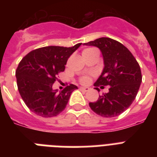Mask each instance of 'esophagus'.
Masks as SVG:
<instances>
[{
    "instance_id": "34e87169",
    "label": "esophagus",
    "mask_w": 157,
    "mask_h": 157,
    "mask_svg": "<svg viewBox=\"0 0 157 157\" xmlns=\"http://www.w3.org/2000/svg\"><path fill=\"white\" fill-rule=\"evenodd\" d=\"M80 90H81L85 91V92H87V91L90 90V88H88V87H81Z\"/></svg>"
}]
</instances>
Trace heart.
Masks as SVG:
<instances>
[{
  "instance_id": "obj_1",
  "label": "heart",
  "mask_w": 157,
  "mask_h": 157,
  "mask_svg": "<svg viewBox=\"0 0 157 157\" xmlns=\"http://www.w3.org/2000/svg\"><path fill=\"white\" fill-rule=\"evenodd\" d=\"M94 51H97L96 50L93 49V48H88V49H86V50H83V52H82V55H86V54H90V53H93ZM90 76H82L81 79H80V81H81V84H83V85H87V84L90 82Z\"/></svg>"
}]
</instances>
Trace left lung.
<instances>
[{"mask_svg": "<svg viewBox=\"0 0 157 157\" xmlns=\"http://www.w3.org/2000/svg\"><path fill=\"white\" fill-rule=\"evenodd\" d=\"M84 45L96 46L103 54L104 67L94 83L95 90L99 92V86H110L108 93L103 94L89 105L101 117H117L136 98L142 82L139 64L124 45L111 38L101 37Z\"/></svg>", "mask_w": 157, "mask_h": 157, "instance_id": "left-lung-1", "label": "left lung"}]
</instances>
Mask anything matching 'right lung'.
Masks as SVG:
<instances>
[{
    "instance_id": "right-lung-1",
    "label": "right lung",
    "mask_w": 157,
    "mask_h": 157,
    "mask_svg": "<svg viewBox=\"0 0 157 157\" xmlns=\"http://www.w3.org/2000/svg\"><path fill=\"white\" fill-rule=\"evenodd\" d=\"M81 43L72 47L45 46L28 53L21 60L15 76L18 92L27 107L42 117H56L65 109L77 86L69 85L60 92L52 89L57 75Z\"/></svg>"
}]
</instances>
